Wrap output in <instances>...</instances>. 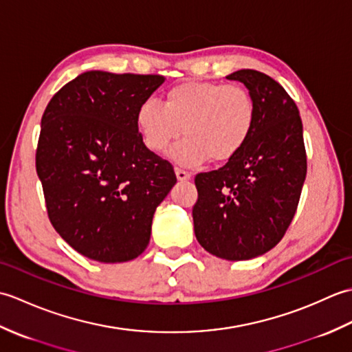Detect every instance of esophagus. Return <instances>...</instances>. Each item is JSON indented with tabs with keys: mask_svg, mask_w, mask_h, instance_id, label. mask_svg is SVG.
Instances as JSON below:
<instances>
[{
	"mask_svg": "<svg viewBox=\"0 0 352 352\" xmlns=\"http://www.w3.org/2000/svg\"><path fill=\"white\" fill-rule=\"evenodd\" d=\"M175 175H177V180L178 182H186V180H190V174L189 172H186L182 168H175Z\"/></svg>",
	"mask_w": 352,
	"mask_h": 352,
	"instance_id": "obj_1",
	"label": "esophagus"
}]
</instances>
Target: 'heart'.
<instances>
[{
    "instance_id": "1",
    "label": "heart",
    "mask_w": 352,
    "mask_h": 352,
    "mask_svg": "<svg viewBox=\"0 0 352 352\" xmlns=\"http://www.w3.org/2000/svg\"><path fill=\"white\" fill-rule=\"evenodd\" d=\"M256 121V106L242 86L214 81H186L166 92L163 106L154 100L140 104L136 124L145 145L164 153L178 136L184 138L170 151L182 164L208 159L226 162L242 151Z\"/></svg>"
}]
</instances>
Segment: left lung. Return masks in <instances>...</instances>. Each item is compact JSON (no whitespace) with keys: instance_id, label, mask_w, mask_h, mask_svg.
I'll return each instance as SVG.
<instances>
[{"instance_id":"8db88e82","label":"left lung","mask_w":352,"mask_h":352,"mask_svg":"<svg viewBox=\"0 0 352 352\" xmlns=\"http://www.w3.org/2000/svg\"><path fill=\"white\" fill-rule=\"evenodd\" d=\"M227 78L248 89L256 121L241 153L195 177L192 216L199 245L236 261L258 257L281 241L300 203L307 157L300 110L280 83L254 69Z\"/></svg>"}]
</instances>
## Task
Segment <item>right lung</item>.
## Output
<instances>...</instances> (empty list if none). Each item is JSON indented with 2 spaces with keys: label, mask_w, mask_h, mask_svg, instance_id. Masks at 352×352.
<instances>
[{
  "label": "right lung",
  "mask_w": 352,
  "mask_h": 352,
  "mask_svg": "<svg viewBox=\"0 0 352 352\" xmlns=\"http://www.w3.org/2000/svg\"><path fill=\"white\" fill-rule=\"evenodd\" d=\"M162 76L87 71L48 102L36 170L52 227L101 263L140 256L155 208L177 183L170 163L145 146L136 113Z\"/></svg>",
  "instance_id": "obj_1"
}]
</instances>
